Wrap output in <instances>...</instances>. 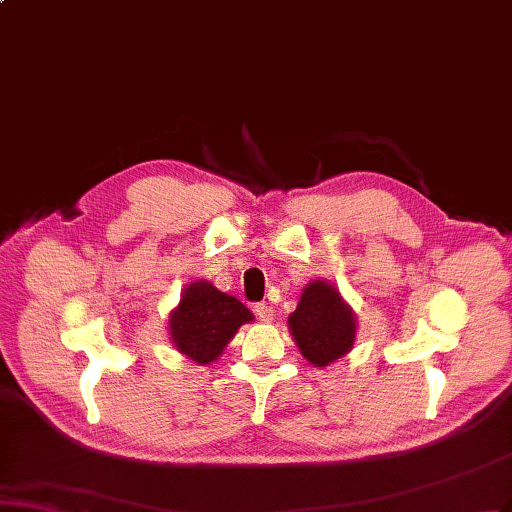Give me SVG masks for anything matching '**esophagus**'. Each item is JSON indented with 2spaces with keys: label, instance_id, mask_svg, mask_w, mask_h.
<instances>
[{
  "label": "esophagus",
  "instance_id": "obj_1",
  "mask_svg": "<svg viewBox=\"0 0 512 512\" xmlns=\"http://www.w3.org/2000/svg\"><path fill=\"white\" fill-rule=\"evenodd\" d=\"M255 315H257L259 321H263V323H270L272 317H274V315H272V308H270L268 304H263V302L255 306Z\"/></svg>",
  "mask_w": 512,
  "mask_h": 512
}]
</instances>
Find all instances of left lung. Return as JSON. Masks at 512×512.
Masks as SVG:
<instances>
[{
    "label": "left lung",
    "instance_id": "8db88e82",
    "mask_svg": "<svg viewBox=\"0 0 512 512\" xmlns=\"http://www.w3.org/2000/svg\"><path fill=\"white\" fill-rule=\"evenodd\" d=\"M289 329L310 364L325 368L353 349L357 319L332 283L312 280L289 315Z\"/></svg>",
    "mask_w": 512,
    "mask_h": 512
}]
</instances>
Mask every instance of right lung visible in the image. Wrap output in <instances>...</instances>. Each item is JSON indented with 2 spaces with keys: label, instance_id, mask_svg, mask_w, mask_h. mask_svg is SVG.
<instances>
[{
  "label": "right lung",
  "instance_id": "right-lung-1",
  "mask_svg": "<svg viewBox=\"0 0 512 512\" xmlns=\"http://www.w3.org/2000/svg\"><path fill=\"white\" fill-rule=\"evenodd\" d=\"M255 317L234 295L219 291L208 280H195L170 312V336L178 353L200 366L219 359L238 327Z\"/></svg>",
  "mask_w": 512,
  "mask_h": 512
}]
</instances>
